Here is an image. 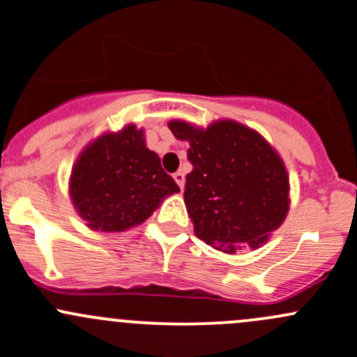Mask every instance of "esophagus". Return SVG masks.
I'll use <instances>...</instances> for the list:
<instances>
[{"instance_id": "esophagus-1", "label": "esophagus", "mask_w": 357, "mask_h": 357, "mask_svg": "<svg viewBox=\"0 0 357 357\" xmlns=\"http://www.w3.org/2000/svg\"><path fill=\"white\" fill-rule=\"evenodd\" d=\"M174 179H176V183H178V186L179 188H185V174H183L181 171H178V172H174Z\"/></svg>"}]
</instances>
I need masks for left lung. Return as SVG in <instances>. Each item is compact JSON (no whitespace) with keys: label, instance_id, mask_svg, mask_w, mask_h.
Here are the masks:
<instances>
[{"label":"left lung","instance_id":"1","mask_svg":"<svg viewBox=\"0 0 357 357\" xmlns=\"http://www.w3.org/2000/svg\"><path fill=\"white\" fill-rule=\"evenodd\" d=\"M172 135L188 142L185 204L195 235L233 254L257 248L282 226L289 212V174L276 150L254 129L235 121L207 129L169 122Z\"/></svg>","mask_w":357,"mask_h":357}]
</instances>
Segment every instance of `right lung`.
I'll list each match as a JSON object with an SVG mask.
<instances>
[{
    "label": "right lung",
    "mask_w": 357,
    "mask_h": 357,
    "mask_svg": "<svg viewBox=\"0 0 357 357\" xmlns=\"http://www.w3.org/2000/svg\"><path fill=\"white\" fill-rule=\"evenodd\" d=\"M179 186L146 149L145 132L128 124L89 143L70 174L72 204L95 231H126L142 225Z\"/></svg>",
    "instance_id": "right-lung-1"
}]
</instances>
